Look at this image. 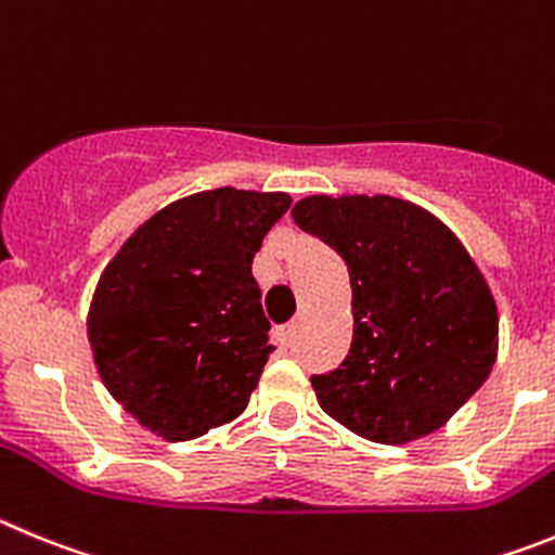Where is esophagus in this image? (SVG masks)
<instances>
[{"label": "esophagus", "instance_id": "esophagus-1", "mask_svg": "<svg viewBox=\"0 0 555 555\" xmlns=\"http://www.w3.org/2000/svg\"><path fill=\"white\" fill-rule=\"evenodd\" d=\"M293 339H296V323H289V326H282L276 332V343L282 348H289L293 346Z\"/></svg>", "mask_w": 555, "mask_h": 555}]
</instances>
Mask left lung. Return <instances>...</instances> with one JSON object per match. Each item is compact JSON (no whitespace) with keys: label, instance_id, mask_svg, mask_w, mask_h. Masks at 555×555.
<instances>
[{"label":"left lung","instance_id":"1","mask_svg":"<svg viewBox=\"0 0 555 555\" xmlns=\"http://www.w3.org/2000/svg\"><path fill=\"white\" fill-rule=\"evenodd\" d=\"M293 221L346 259L353 337L337 371L312 376L348 431L406 446L446 426L498 357V304L456 234L396 196H307Z\"/></svg>","mask_w":555,"mask_h":555}]
</instances>
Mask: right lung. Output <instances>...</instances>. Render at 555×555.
I'll list each match as a JSON object with an SVG mask.
<instances>
[{"mask_svg": "<svg viewBox=\"0 0 555 555\" xmlns=\"http://www.w3.org/2000/svg\"><path fill=\"white\" fill-rule=\"evenodd\" d=\"M289 202L237 188L177 198L104 266L88 309L93 362L146 431L188 442L246 412L273 351L251 262Z\"/></svg>", "mask_w": 555, "mask_h": 555, "instance_id": "add662e5", "label": "right lung"}]
</instances>
